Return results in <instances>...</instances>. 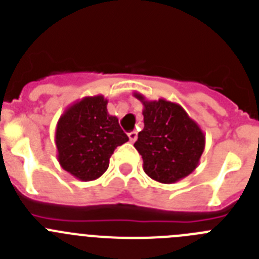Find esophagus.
I'll list each match as a JSON object with an SVG mask.
<instances>
[{
    "mask_svg": "<svg viewBox=\"0 0 259 259\" xmlns=\"http://www.w3.org/2000/svg\"><path fill=\"white\" fill-rule=\"evenodd\" d=\"M128 139H130V141H131V143H135L137 139V132L136 131L130 132V134H128Z\"/></svg>",
    "mask_w": 259,
    "mask_h": 259,
    "instance_id": "esophagus-1",
    "label": "esophagus"
}]
</instances>
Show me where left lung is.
Segmentation results:
<instances>
[{"mask_svg": "<svg viewBox=\"0 0 259 259\" xmlns=\"http://www.w3.org/2000/svg\"><path fill=\"white\" fill-rule=\"evenodd\" d=\"M134 96L144 105V130L134 146L143 157L145 174L163 184L184 179L200 163L202 130L179 104L164 98L148 101L137 92Z\"/></svg>", "mask_w": 259, "mask_h": 259, "instance_id": "8db88e82", "label": "left lung"}]
</instances>
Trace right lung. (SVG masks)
I'll return each mask as SVG.
<instances>
[{
	"label": "right lung",
	"mask_w": 259,
	"mask_h": 259,
	"mask_svg": "<svg viewBox=\"0 0 259 259\" xmlns=\"http://www.w3.org/2000/svg\"><path fill=\"white\" fill-rule=\"evenodd\" d=\"M127 141L118 118L107 113V100L102 95L76 101L57 123L59 164L83 182L98 179L107 170L116 146Z\"/></svg>",
	"instance_id": "right-lung-1"
}]
</instances>
